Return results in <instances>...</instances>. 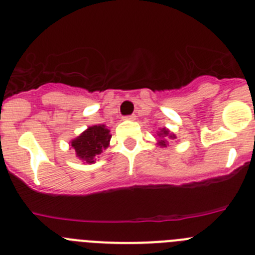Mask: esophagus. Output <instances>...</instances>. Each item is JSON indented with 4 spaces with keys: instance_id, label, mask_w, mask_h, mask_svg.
<instances>
[{
    "instance_id": "obj_1",
    "label": "esophagus",
    "mask_w": 255,
    "mask_h": 255,
    "mask_svg": "<svg viewBox=\"0 0 255 255\" xmlns=\"http://www.w3.org/2000/svg\"><path fill=\"white\" fill-rule=\"evenodd\" d=\"M135 115H129V116H124V119H125V120H135Z\"/></svg>"
}]
</instances>
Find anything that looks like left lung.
<instances>
[{
	"label": "left lung",
	"mask_w": 255,
	"mask_h": 255,
	"mask_svg": "<svg viewBox=\"0 0 255 255\" xmlns=\"http://www.w3.org/2000/svg\"><path fill=\"white\" fill-rule=\"evenodd\" d=\"M166 135H168V131L166 129L161 130V132H159V136H166ZM170 138H172V136H170ZM175 138V136H173ZM159 145H162V147H166V141L164 140H161V143H159Z\"/></svg>",
	"instance_id": "8db88e82"
}]
</instances>
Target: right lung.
I'll return each instance as SVG.
<instances>
[{
  "label": "right lung",
  "mask_w": 255,
  "mask_h": 255,
  "mask_svg": "<svg viewBox=\"0 0 255 255\" xmlns=\"http://www.w3.org/2000/svg\"><path fill=\"white\" fill-rule=\"evenodd\" d=\"M111 140L110 130L106 129L105 125L91 126L82 135L71 141V147L75 149L76 155L83 161L92 163L94 157L102 153L103 149L108 147Z\"/></svg>",
  "instance_id": "right-lung-1"
}]
</instances>
